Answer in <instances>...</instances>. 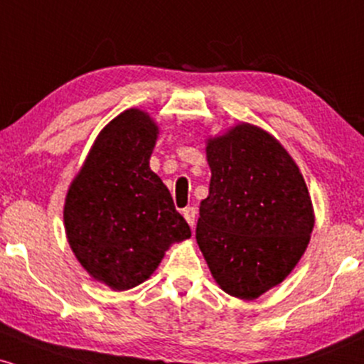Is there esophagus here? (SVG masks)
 Masks as SVG:
<instances>
[{
    "instance_id": "34e87169",
    "label": "esophagus",
    "mask_w": 364,
    "mask_h": 364,
    "mask_svg": "<svg viewBox=\"0 0 364 364\" xmlns=\"http://www.w3.org/2000/svg\"><path fill=\"white\" fill-rule=\"evenodd\" d=\"M183 215H185L186 223L193 228L195 225V219H196V208L195 207H186L183 208Z\"/></svg>"
}]
</instances>
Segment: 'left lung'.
I'll return each mask as SVG.
<instances>
[{
    "mask_svg": "<svg viewBox=\"0 0 364 364\" xmlns=\"http://www.w3.org/2000/svg\"><path fill=\"white\" fill-rule=\"evenodd\" d=\"M207 161L212 178L196 243L228 294L258 298L306 250L315 223L306 183L272 135L246 123L208 140Z\"/></svg>",
    "mask_w": 364,
    "mask_h": 364,
    "instance_id": "left-lung-1",
    "label": "left lung"
}]
</instances>
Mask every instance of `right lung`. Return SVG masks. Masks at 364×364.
I'll return each mask as SVG.
<instances>
[{
	"label": "right lung",
	"mask_w": 364,
	"mask_h": 364,
	"mask_svg": "<svg viewBox=\"0 0 364 364\" xmlns=\"http://www.w3.org/2000/svg\"><path fill=\"white\" fill-rule=\"evenodd\" d=\"M157 127L144 111L121 112L99 133L65 202L75 257L114 291L139 286L174 241L191 236L164 183L149 168Z\"/></svg>",
	"instance_id": "right-lung-1"
}]
</instances>
